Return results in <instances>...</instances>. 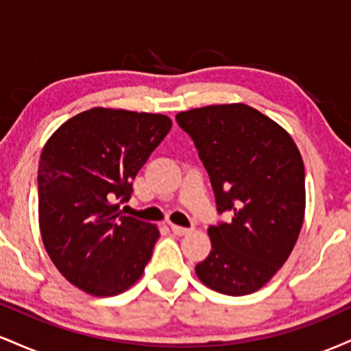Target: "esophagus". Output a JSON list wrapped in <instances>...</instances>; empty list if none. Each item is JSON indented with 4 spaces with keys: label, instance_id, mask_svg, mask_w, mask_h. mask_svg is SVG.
Wrapping results in <instances>:
<instances>
[{
    "label": "esophagus",
    "instance_id": "1",
    "mask_svg": "<svg viewBox=\"0 0 351 351\" xmlns=\"http://www.w3.org/2000/svg\"><path fill=\"white\" fill-rule=\"evenodd\" d=\"M171 231L173 234L176 236H184V234H189V232L193 231V228H183V226H178V224H171Z\"/></svg>",
    "mask_w": 351,
    "mask_h": 351
}]
</instances>
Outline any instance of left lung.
Returning a JSON list of instances; mask_svg holds the SVG:
<instances>
[{
    "instance_id": "obj_1",
    "label": "left lung",
    "mask_w": 351,
    "mask_h": 351,
    "mask_svg": "<svg viewBox=\"0 0 351 351\" xmlns=\"http://www.w3.org/2000/svg\"><path fill=\"white\" fill-rule=\"evenodd\" d=\"M206 168L219 215L209 226L211 252L196 276L213 291L245 295L269 282L291 256L305 213L304 162L292 136L245 104L181 112Z\"/></svg>"
}]
</instances>
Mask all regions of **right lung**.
Listing matches in <instances>:
<instances>
[{"label": "right lung", "mask_w": 351, "mask_h": 351, "mask_svg": "<svg viewBox=\"0 0 351 351\" xmlns=\"http://www.w3.org/2000/svg\"><path fill=\"white\" fill-rule=\"evenodd\" d=\"M171 128L167 115L95 107L47 140L38 171L39 228L75 287L117 295L142 277L160 231L120 213L134 178Z\"/></svg>", "instance_id": "1"}]
</instances>
